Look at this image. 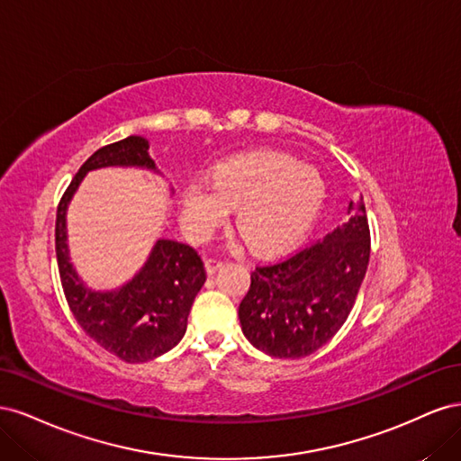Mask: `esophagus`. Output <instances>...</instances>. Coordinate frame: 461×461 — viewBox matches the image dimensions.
<instances>
[{"mask_svg": "<svg viewBox=\"0 0 461 461\" xmlns=\"http://www.w3.org/2000/svg\"><path fill=\"white\" fill-rule=\"evenodd\" d=\"M219 267H222V261L221 259H217V258H207L205 259V269H207L209 275H213Z\"/></svg>", "mask_w": 461, "mask_h": 461, "instance_id": "esophagus-1", "label": "esophagus"}]
</instances>
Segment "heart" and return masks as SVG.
<instances>
[{
    "label": "heart",
    "mask_w": 461,
    "mask_h": 461,
    "mask_svg": "<svg viewBox=\"0 0 461 461\" xmlns=\"http://www.w3.org/2000/svg\"><path fill=\"white\" fill-rule=\"evenodd\" d=\"M325 198V183L310 165L259 149L215 167L212 186L192 183L183 194L185 227L205 240L236 207V227L256 249H278L310 225Z\"/></svg>",
    "instance_id": "1"
}]
</instances>
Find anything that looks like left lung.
Returning <instances> with one entry per match:
<instances>
[{
    "label": "left lung",
    "mask_w": 461,
    "mask_h": 461,
    "mask_svg": "<svg viewBox=\"0 0 461 461\" xmlns=\"http://www.w3.org/2000/svg\"><path fill=\"white\" fill-rule=\"evenodd\" d=\"M348 221L283 259L258 265L240 302L244 337L273 357H303L325 346L350 315L369 265L364 196Z\"/></svg>",
    "instance_id": "obj_1"
}]
</instances>
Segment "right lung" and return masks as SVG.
<instances>
[{"label": "right lung", "mask_w": 461, "mask_h": 461, "mask_svg": "<svg viewBox=\"0 0 461 461\" xmlns=\"http://www.w3.org/2000/svg\"><path fill=\"white\" fill-rule=\"evenodd\" d=\"M148 148L146 138L129 136L92 153L65 190L55 217V254L68 308L92 340L129 364L169 352L185 337L194 298L205 283L203 261L192 246L159 239L132 281L117 290L97 292L80 281L68 258L65 217L88 171L142 167L158 173Z\"/></svg>", "instance_id": "obj_1"}]
</instances>
